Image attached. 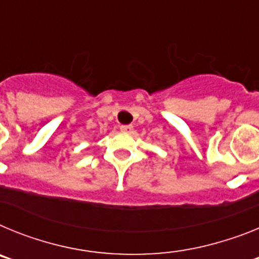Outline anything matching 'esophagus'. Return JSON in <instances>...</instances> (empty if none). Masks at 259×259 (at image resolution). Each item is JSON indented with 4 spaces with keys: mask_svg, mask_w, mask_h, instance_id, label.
<instances>
[{
    "mask_svg": "<svg viewBox=\"0 0 259 259\" xmlns=\"http://www.w3.org/2000/svg\"><path fill=\"white\" fill-rule=\"evenodd\" d=\"M132 130H134V125H131V124L120 125V131L122 132H131Z\"/></svg>",
    "mask_w": 259,
    "mask_h": 259,
    "instance_id": "esophagus-1",
    "label": "esophagus"
}]
</instances>
